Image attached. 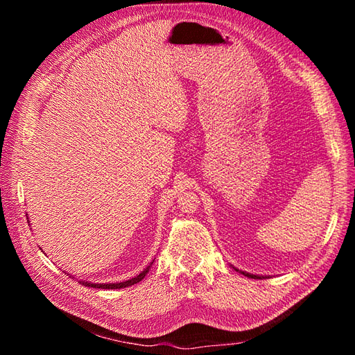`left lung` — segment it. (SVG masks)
I'll list each match as a JSON object with an SVG mask.
<instances>
[{
	"mask_svg": "<svg viewBox=\"0 0 355 355\" xmlns=\"http://www.w3.org/2000/svg\"><path fill=\"white\" fill-rule=\"evenodd\" d=\"M230 266H232V265H230ZM235 271L237 272H240V274H243V275H245V277H249V278H265V277H270V275H257V274H250V272H245V271H241V270H237V268L235 266H232Z\"/></svg>",
	"mask_w": 355,
	"mask_h": 355,
	"instance_id": "1",
	"label": "left lung"
}]
</instances>
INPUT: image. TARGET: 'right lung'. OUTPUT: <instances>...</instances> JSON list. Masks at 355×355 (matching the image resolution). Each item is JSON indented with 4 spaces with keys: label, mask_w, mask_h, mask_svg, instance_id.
<instances>
[{
    "label": "right lung",
    "mask_w": 355,
    "mask_h": 355,
    "mask_svg": "<svg viewBox=\"0 0 355 355\" xmlns=\"http://www.w3.org/2000/svg\"><path fill=\"white\" fill-rule=\"evenodd\" d=\"M26 219H29V218H26ZM28 223H29V222H28ZM153 263H154V261H153L151 263H149L141 274L133 277V278H130V280H125V282H120V283H92V282H85V280H78V283L83 284V286H85V287H93V288H123V287H128V286H133V284L139 283L141 280H144L145 275L149 272V268L153 266ZM67 274H68V272H67ZM68 275H69V274H68ZM72 278H75V277L72 275Z\"/></svg>",
    "instance_id": "right-lung-1"
}]
</instances>
